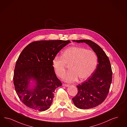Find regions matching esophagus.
I'll use <instances>...</instances> for the list:
<instances>
[{
    "label": "esophagus",
    "instance_id": "34e87169",
    "mask_svg": "<svg viewBox=\"0 0 127 127\" xmlns=\"http://www.w3.org/2000/svg\"><path fill=\"white\" fill-rule=\"evenodd\" d=\"M62 85L63 86H66V87H68V86H69V85L68 84H63Z\"/></svg>",
    "mask_w": 127,
    "mask_h": 127
}]
</instances>
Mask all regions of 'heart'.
Here are the masks:
<instances>
[{"label":"heart","instance_id":"heart-1","mask_svg":"<svg viewBox=\"0 0 127 127\" xmlns=\"http://www.w3.org/2000/svg\"><path fill=\"white\" fill-rule=\"evenodd\" d=\"M52 63L54 70L60 77L65 75L66 65H69L70 71L64 77L66 81H76L78 78L83 81L91 76L95 70L97 57L94 51L74 46L63 51L61 57L55 56Z\"/></svg>","mask_w":127,"mask_h":127}]
</instances>
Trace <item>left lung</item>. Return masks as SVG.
<instances>
[{"label":"left lung","instance_id":"obj_1","mask_svg":"<svg viewBox=\"0 0 127 127\" xmlns=\"http://www.w3.org/2000/svg\"><path fill=\"white\" fill-rule=\"evenodd\" d=\"M85 42L93 49L98 58L96 68L81 84L76 86L78 92L72 98L75 105L81 109H88L101 104L106 98L112 83V67L108 57L101 48L89 40H73Z\"/></svg>","mask_w":127,"mask_h":127}]
</instances>
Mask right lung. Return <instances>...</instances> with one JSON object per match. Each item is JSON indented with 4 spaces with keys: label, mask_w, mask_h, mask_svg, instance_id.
I'll list each match as a JSON object with an SVG mask.
<instances>
[{
    "label": "right lung",
    "mask_w": 127,
    "mask_h": 127,
    "mask_svg": "<svg viewBox=\"0 0 127 127\" xmlns=\"http://www.w3.org/2000/svg\"><path fill=\"white\" fill-rule=\"evenodd\" d=\"M70 41H36L23 50L15 64L13 81L22 102L32 109L44 111L51 106L57 88L61 81L56 76L52 60ZM31 80L36 85L29 87Z\"/></svg>",
    "instance_id": "1"
}]
</instances>
